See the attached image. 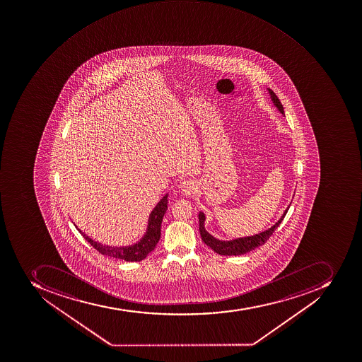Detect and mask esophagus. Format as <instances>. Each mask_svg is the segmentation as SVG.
Here are the masks:
<instances>
[{
	"mask_svg": "<svg viewBox=\"0 0 362 362\" xmlns=\"http://www.w3.org/2000/svg\"><path fill=\"white\" fill-rule=\"evenodd\" d=\"M178 189H180L182 195L189 197V195H193L195 191H197V184H195L194 180H182V182H180V186H178Z\"/></svg>",
	"mask_w": 362,
	"mask_h": 362,
	"instance_id": "esophagus-1",
	"label": "esophagus"
}]
</instances>
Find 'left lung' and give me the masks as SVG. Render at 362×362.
<instances>
[{
	"label": "left lung",
	"instance_id": "left-lung-1",
	"mask_svg": "<svg viewBox=\"0 0 362 362\" xmlns=\"http://www.w3.org/2000/svg\"><path fill=\"white\" fill-rule=\"evenodd\" d=\"M267 91H269L273 105L276 107V110L282 115H284V106L281 104L276 95L271 89H267ZM290 205H291V203H290ZM290 205L286 209L284 214L281 216L278 221L273 224L272 227L269 228L267 230H264L262 233H256V235L241 237V238H235L233 239V240H220V239L216 238L211 233H209L206 229H205V214L201 211L199 214V233H201V237H202L203 243L205 245H208L211 250H214L218 255H243V254H246V252H252V250L262 246V245L265 244L269 240V237L274 233V230L280 226L281 222L284 220L286 212L289 210Z\"/></svg>",
	"mask_w": 362,
	"mask_h": 362
}]
</instances>
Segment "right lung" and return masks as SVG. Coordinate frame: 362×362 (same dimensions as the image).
I'll use <instances>...</instances> for the list:
<instances>
[{
    "label": "right lung",
    "mask_w": 362,
    "mask_h": 362,
    "mask_svg": "<svg viewBox=\"0 0 362 362\" xmlns=\"http://www.w3.org/2000/svg\"><path fill=\"white\" fill-rule=\"evenodd\" d=\"M167 205H168V194H165V197L160 199L148 216V227H146L144 237L138 243H135L131 246L117 247L100 244L98 241L93 240L86 233H82L76 224L74 226L78 233L83 235L84 239L103 255L119 258L125 262H140L156 248V245L159 241L160 235H161V222H163V216L168 208Z\"/></svg>",
    "instance_id": "add662e5"
}]
</instances>
